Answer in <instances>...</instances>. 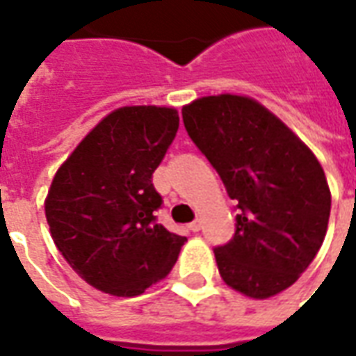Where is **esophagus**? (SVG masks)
Instances as JSON below:
<instances>
[{
    "label": "esophagus",
    "instance_id": "34e87169",
    "mask_svg": "<svg viewBox=\"0 0 356 356\" xmlns=\"http://www.w3.org/2000/svg\"><path fill=\"white\" fill-rule=\"evenodd\" d=\"M188 229H191V231L193 232H198L202 229V221L200 219H196V221H193V223L188 225Z\"/></svg>",
    "mask_w": 356,
    "mask_h": 356
}]
</instances>
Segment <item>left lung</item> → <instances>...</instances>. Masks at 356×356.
<instances>
[{"instance_id": "8db88e82", "label": "left lung", "mask_w": 356, "mask_h": 356, "mask_svg": "<svg viewBox=\"0 0 356 356\" xmlns=\"http://www.w3.org/2000/svg\"><path fill=\"white\" fill-rule=\"evenodd\" d=\"M185 129L236 200L232 238L216 246L232 290L265 299L290 288L328 229L326 175L314 154L254 99L204 97L183 108Z\"/></svg>"}]
</instances>
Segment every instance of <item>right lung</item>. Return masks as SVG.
Returning a JSON list of instances; mask_svg holds the SVG:
<instances>
[{"label": "right lung", "instance_id": "add662e5", "mask_svg": "<svg viewBox=\"0 0 356 356\" xmlns=\"http://www.w3.org/2000/svg\"><path fill=\"white\" fill-rule=\"evenodd\" d=\"M179 129L175 108L124 106L58 168L45 217L58 252L78 275L112 296H139L177 261L185 236L158 223L152 185Z\"/></svg>", "mask_w": 356, "mask_h": 356}]
</instances>
